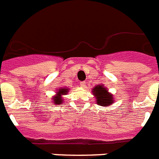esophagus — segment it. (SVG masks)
Here are the masks:
<instances>
[{"label":"esophagus","mask_w":159,"mask_h":159,"mask_svg":"<svg viewBox=\"0 0 159 159\" xmlns=\"http://www.w3.org/2000/svg\"><path fill=\"white\" fill-rule=\"evenodd\" d=\"M80 86H82V88H85L86 86V82H80Z\"/></svg>","instance_id":"obj_1"}]
</instances>
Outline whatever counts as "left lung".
I'll use <instances>...</instances> for the list:
<instances>
[{
  "label": "left lung",
  "mask_w": 159,
  "mask_h": 159,
  "mask_svg": "<svg viewBox=\"0 0 159 159\" xmlns=\"http://www.w3.org/2000/svg\"><path fill=\"white\" fill-rule=\"evenodd\" d=\"M93 94L96 98V102L100 106H108L113 103V96L103 86H97L93 89Z\"/></svg>",
  "instance_id": "8db88e82"
}]
</instances>
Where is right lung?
<instances>
[{
	"label": "right lung",
	"instance_id": "add662e5",
	"mask_svg": "<svg viewBox=\"0 0 159 159\" xmlns=\"http://www.w3.org/2000/svg\"><path fill=\"white\" fill-rule=\"evenodd\" d=\"M67 93H68V89H64V88H61L59 89V91L56 94V96L53 98V101L55 103V104H61L62 101H63V98H62V95H66Z\"/></svg>",
	"mask_w": 159,
	"mask_h": 159
}]
</instances>
